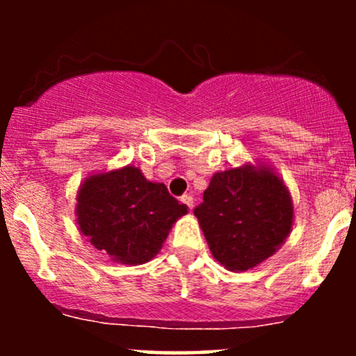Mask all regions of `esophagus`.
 <instances>
[{
	"mask_svg": "<svg viewBox=\"0 0 356 356\" xmlns=\"http://www.w3.org/2000/svg\"><path fill=\"white\" fill-rule=\"evenodd\" d=\"M181 201H182L184 204H186V206L189 207V209H192V207H194V197H192V195H189V194L182 195Z\"/></svg>",
	"mask_w": 356,
	"mask_h": 356,
	"instance_id": "34e87169",
	"label": "esophagus"
}]
</instances>
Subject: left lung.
Listing matches in <instances>:
<instances>
[{
	"label": "left lung",
	"instance_id": "1",
	"mask_svg": "<svg viewBox=\"0 0 356 356\" xmlns=\"http://www.w3.org/2000/svg\"><path fill=\"white\" fill-rule=\"evenodd\" d=\"M194 216L212 256L231 271H248L283 244L293 204L277 175L246 165L214 174Z\"/></svg>",
	"mask_w": 356,
	"mask_h": 356
}]
</instances>
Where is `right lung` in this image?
Listing matches in <instances>:
<instances>
[{"instance_id":"obj_1","label":"right lung","mask_w":356,"mask_h":356,"mask_svg":"<svg viewBox=\"0 0 356 356\" xmlns=\"http://www.w3.org/2000/svg\"><path fill=\"white\" fill-rule=\"evenodd\" d=\"M76 199L81 234L124 264L152 259L172 224L187 212L164 184L149 182L137 167L92 175Z\"/></svg>"}]
</instances>
